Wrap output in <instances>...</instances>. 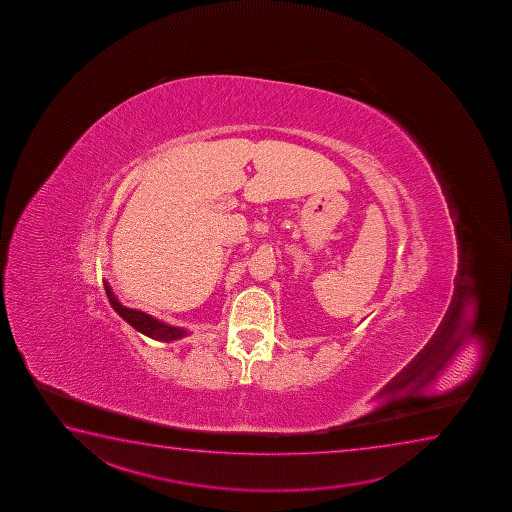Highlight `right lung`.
<instances>
[{"mask_svg": "<svg viewBox=\"0 0 512 512\" xmlns=\"http://www.w3.org/2000/svg\"><path fill=\"white\" fill-rule=\"evenodd\" d=\"M104 289L108 295L111 307L115 308V312L120 315L121 319L132 325L133 329L142 332L144 336L156 339V341H176L181 337L188 336V332L181 327H173V325L164 324L161 320L154 319L149 313L140 312V310H133V308L123 307L120 301L116 300L115 293L109 288V284L104 281Z\"/></svg>", "mask_w": 512, "mask_h": 512, "instance_id": "1", "label": "right lung"}]
</instances>
